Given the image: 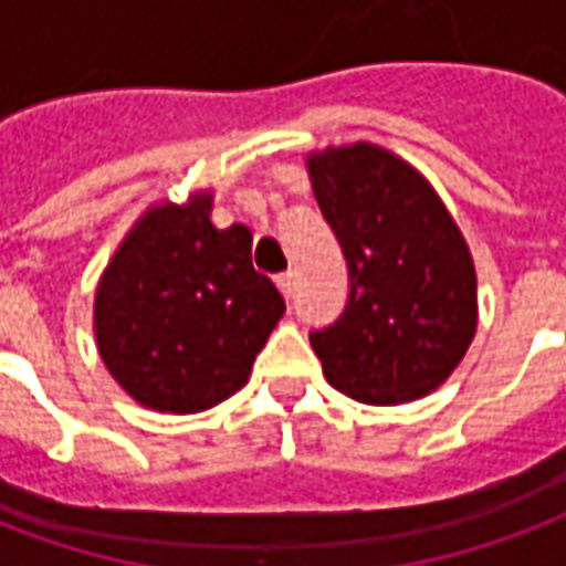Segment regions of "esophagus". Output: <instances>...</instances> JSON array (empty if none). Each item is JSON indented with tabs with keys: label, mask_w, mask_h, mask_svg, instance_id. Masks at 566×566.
I'll list each match as a JSON object with an SVG mask.
<instances>
[{
	"label": "esophagus",
	"mask_w": 566,
	"mask_h": 566,
	"mask_svg": "<svg viewBox=\"0 0 566 566\" xmlns=\"http://www.w3.org/2000/svg\"><path fill=\"white\" fill-rule=\"evenodd\" d=\"M274 283H277V289L280 292H283V298H292V289H295V283H292V274H277V277H274Z\"/></svg>",
	"instance_id": "obj_1"
}]
</instances>
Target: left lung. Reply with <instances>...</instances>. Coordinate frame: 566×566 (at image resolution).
Returning a JSON list of instances; mask_svg holds the SVG:
<instances>
[{
    "mask_svg": "<svg viewBox=\"0 0 566 566\" xmlns=\"http://www.w3.org/2000/svg\"><path fill=\"white\" fill-rule=\"evenodd\" d=\"M313 196L349 268V298L311 332L325 379L361 403H407L447 382L476 334V268L434 187L358 142L307 156Z\"/></svg>",
    "mask_w": 566,
    "mask_h": 566,
    "instance_id": "left-lung-1",
    "label": "left lung"
}]
</instances>
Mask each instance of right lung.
Listing matches in <instances>:
<instances>
[{
    "instance_id": "obj_1",
    "label": "right lung",
    "mask_w": 566,
    "mask_h": 566,
    "mask_svg": "<svg viewBox=\"0 0 566 566\" xmlns=\"http://www.w3.org/2000/svg\"><path fill=\"white\" fill-rule=\"evenodd\" d=\"M213 196L153 205L98 280V356L135 401L201 413L250 379L286 301L250 259L253 234L210 222Z\"/></svg>"
}]
</instances>
